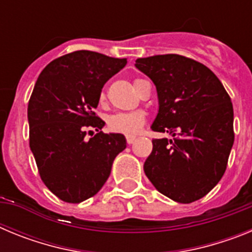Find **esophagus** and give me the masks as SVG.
<instances>
[{
    "label": "esophagus",
    "mask_w": 252,
    "mask_h": 252,
    "mask_svg": "<svg viewBox=\"0 0 252 252\" xmlns=\"http://www.w3.org/2000/svg\"><path fill=\"white\" fill-rule=\"evenodd\" d=\"M135 140H136L135 135H126V141H127V144H132Z\"/></svg>",
    "instance_id": "esophagus-1"
}]
</instances>
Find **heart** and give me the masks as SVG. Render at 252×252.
<instances>
[{
    "mask_svg": "<svg viewBox=\"0 0 252 252\" xmlns=\"http://www.w3.org/2000/svg\"><path fill=\"white\" fill-rule=\"evenodd\" d=\"M140 79H136L133 84ZM104 93L99 94V101H104ZM146 122V115L142 111H130V112H117L107 119V126L112 131L122 133H136L142 128Z\"/></svg>",
    "mask_w": 252,
    "mask_h": 252,
    "instance_id": "obj_1",
    "label": "heart"
}]
</instances>
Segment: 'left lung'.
I'll return each instance as SVG.
<instances>
[{
    "label": "left lung",
    "mask_w": 252,
    "mask_h": 252,
    "mask_svg": "<svg viewBox=\"0 0 252 252\" xmlns=\"http://www.w3.org/2000/svg\"><path fill=\"white\" fill-rule=\"evenodd\" d=\"M135 65L157 87L159 112L151 128L174 136L153 140L146 177L173 201H198L226 171L235 140L230 95L211 69L183 55L140 58Z\"/></svg>",
    "instance_id": "obj_1"
}]
</instances>
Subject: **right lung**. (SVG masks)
Returning a JSON list of instances; mask_svg holds the SVG:
<instances>
[{
  "label": "right lung",
  "instance_id": "obj_1",
  "mask_svg": "<svg viewBox=\"0 0 252 252\" xmlns=\"http://www.w3.org/2000/svg\"><path fill=\"white\" fill-rule=\"evenodd\" d=\"M127 63L95 51L59 57L40 73L28 106L29 141L41 180L68 203L98 193L115 158L126 149L121 133H104L95 115L102 87ZM97 131L90 140L86 133Z\"/></svg>",
  "mask_w": 252,
  "mask_h": 252
}]
</instances>
